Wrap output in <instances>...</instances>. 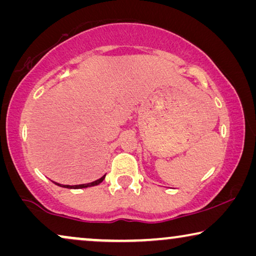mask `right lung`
Returning <instances> with one entry per match:
<instances>
[{
    "mask_svg": "<svg viewBox=\"0 0 256 256\" xmlns=\"http://www.w3.org/2000/svg\"><path fill=\"white\" fill-rule=\"evenodd\" d=\"M104 177H106V174H104L102 177L99 178V180L92 182V183H87V184H79V185H64V184H59V183H56V182H52V183H54L56 185H58V186H62V188H90V186H96V185H99L101 182L104 180Z\"/></svg>",
    "mask_w": 256,
    "mask_h": 256,
    "instance_id": "1",
    "label": "right lung"
}]
</instances>
